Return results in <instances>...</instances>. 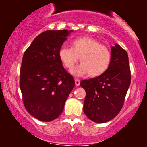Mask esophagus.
<instances>
[{"instance_id":"esophagus-1","label":"esophagus","mask_w":147,"mask_h":147,"mask_svg":"<svg viewBox=\"0 0 147 147\" xmlns=\"http://www.w3.org/2000/svg\"><path fill=\"white\" fill-rule=\"evenodd\" d=\"M75 84H76V85L77 86H80V80L78 79V78H76V79H75Z\"/></svg>"}]
</instances>
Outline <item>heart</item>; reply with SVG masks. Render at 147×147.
<instances>
[{
  "mask_svg": "<svg viewBox=\"0 0 147 147\" xmlns=\"http://www.w3.org/2000/svg\"><path fill=\"white\" fill-rule=\"evenodd\" d=\"M59 56L65 67L69 69L74 67L80 58L82 63L71 71L77 76L88 73L92 77L102 75L108 69L112 61L109 48L88 37L74 39L71 48L63 46L59 49Z\"/></svg>",
  "mask_w": 147,
  "mask_h": 147,
  "instance_id": "b5f03b06",
  "label": "heart"
}]
</instances>
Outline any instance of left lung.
<instances>
[{
  "mask_svg": "<svg viewBox=\"0 0 147 147\" xmlns=\"http://www.w3.org/2000/svg\"><path fill=\"white\" fill-rule=\"evenodd\" d=\"M111 53V63L104 74L80 82L86 93L84 113L98 123L109 121L119 113L131 81L127 52L115 44Z\"/></svg>",
  "mask_w": 147,
  "mask_h": 147,
  "instance_id": "8db88e82",
  "label": "left lung"
}]
</instances>
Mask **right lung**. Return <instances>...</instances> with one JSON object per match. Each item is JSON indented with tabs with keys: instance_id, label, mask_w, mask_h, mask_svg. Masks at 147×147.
Listing matches in <instances>:
<instances>
[{
	"instance_id": "right-lung-1",
	"label": "right lung",
	"mask_w": 147,
	"mask_h": 147,
	"mask_svg": "<svg viewBox=\"0 0 147 147\" xmlns=\"http://www.w3.org/2000/svg\"><path fill=\"white\" fill-rule=\"evenodd\" d=\"M71 31H44L24 53L19 83L23 104L27 112L41 121L59 117L75 86L74 77L63 67L59 56Z\"/></svg>"
}]
</instances>
